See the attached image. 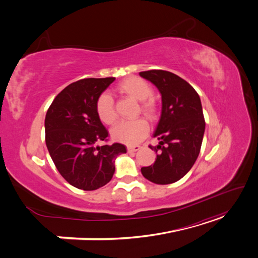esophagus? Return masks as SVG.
<instances>
[{"instance_id":"esophagus-1","label":"esophagus","mask_w":258,"mask_h":258,"mask_svg":"<svg viewBox=\"0 0 258 258\" xmlns=\"http://www.w3.org/2000/svg\"><path fill=\"white\" fill-rule=\"evenodd\" d=\"M140 148H141V146L140 145H132V146H127V150L129 153H132V152H137L139 151Z\"/></svg>"}]
</instances>
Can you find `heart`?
I'll list each match as a JSON object with an SVG mask.
<instances>
[{
  "mask_svg": "<svg viewBox=\"0 0 258 258\" xmlns=\"http://www.w3.org/2000/svg\"><path fill=\"white\" fill-rule=\"evenodd\" d=\"M117 91L126 95L129 98L141 102V111L148 117L155 118L157 113V107L153 99H148L152 96V87L145 81L139 77H128L117 85ZM97 114L100 120L106 124H113L116 120V112L114 101L107 93L101 95L97 100ZM148 134V123L144 118L127 121L123 120L116 124L111 130L112 138L117 142L134 145L139 143Z\"/></svg>",
  "mask_w": 258,
  "mask_h": 258,
  "instance_id": "obj_1",
  "label": "heart"
}]
</instances>
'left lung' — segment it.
I'll return each mask as SVG.
<instances>
[{
	"label": "left lung",
	"instance_id": "obj_1",
	"mask_svg": "<svg viewBox=\"0 0 258 258\" xmlns=\"http://www.w3.org/2000/svg\"><path fill=\"white\" fill-rule=\"evenodd\" d=\"M161 95V115L154 132L159 140L152 166L141 168L145 178L166 185L181 179L200 153L206 122L199 95L181 77L162 70L140 72Z\"/></svg>",
	"mask_w": 258,
	"mask_h": 258
}]
</instances>
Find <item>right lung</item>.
Segmentation results:
<instances>
[{
	"label": "right lung",
	"instance_id": "obj_1",
	"mask_svg": "<svg viewBox=\"0 0 258 258\" xmlns=\"http://www.w3.org/2000/svg\"><path fill=\"white\" fill-rule=\"evenodd\" d=\"M114 77L70 84L54 98L45 117V140L50 157L68 183L95 190L111 181L115 159L127 152L119 143L96 145L108 134L97 114V100Z\"/></svg>",
	"mask_w": 258,
	"mask_h": 258
}]
</instances>
